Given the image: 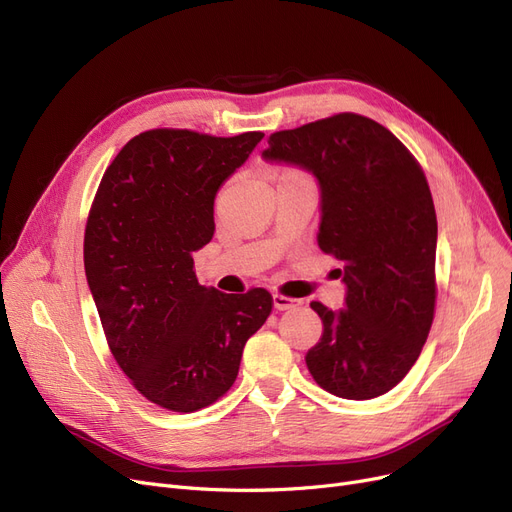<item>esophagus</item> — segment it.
Listing matches in <instances>:
<instances>
[{
	"instance_id": "34e87169",
	"label": "esophagus",
	"mask_w": 512,
	"mask_h": 512,
	"mask_svg": "<svg viewBox=\"0 0 512 512\" xmlns=\"http://www.w3.org/2000/svg\"><path fill=\"white\" fill-rule=\"evenodd\" d=\"M300 300L298 298H290V296H283V294H273V306L277 311H288L298 306Z\"/></svg>"
}]
</instances>
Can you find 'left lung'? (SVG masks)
<instances>
[{
  "mask_svg": "<svg viewBox=\"0 0 512 512\" xmlns=\"http://www.w3.org/2000/svg\"><path fill=\"white\" fill-rule=\"evenodd\" d=\"M262 157L313 172L319 248L342 262L344 309L311 302L323 334L306 367L342 399L388 393L412 370L435 317L437 214L420 163L357 113L275 132Z\"/></svg>",
  "mask_w": 512,
  "mask_h": 512,
  "instance_id": "8db88e82",
  "label": "left lung"
}]
</instances>
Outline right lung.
<instances>
[{"label":"right lung","mask_w":512,"mask_h":512,"mask_svg":"<svg viewBox=\"0 0 512 512\" xmlns=\"http://www.w3.org/2000/svg\"><path fill=\"white\" fill-rule=\"evenodd\" d=\"M262 136L142 132L92 201L84 267L109 349L136 391L170 412H197L227 393L245 342L271 315L264 288L222 294L193 271V252L216 229L218 189Z\"/></svg>","instance_id":"obj_1"}]
</instances>
